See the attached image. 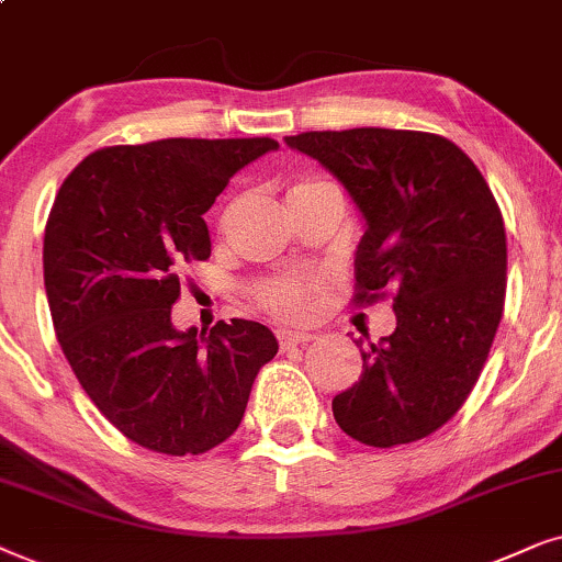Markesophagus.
I'll use <instances>...</instances> for the list:
<instances>
[{"instance_id":"1","label":"esophagus","mask_w":562,"mask_h":562,"mask_svg":"<svg viewBox=\"0 0 562 562\" xmlns=\"http://www.w3.org/2000/svg\"><path fill=\"white\" fill-rule=\"evenodd\" d=\"M277 339H280V347L285 349V351H290V349H295V347H301V344H308L313 336L311 334H293V331H282L280 336H277Z\"/></svg>"}]
</instances>
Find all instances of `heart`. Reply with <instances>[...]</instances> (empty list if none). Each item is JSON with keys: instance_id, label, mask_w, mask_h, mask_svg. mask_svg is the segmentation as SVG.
Here are the masks:
<instances>
[{"instance_id": "heart-1", "label": "heart", "mask_w": 562, "mask_h": 562, "mask_svg": "<svg viewBox=\"0 0 562 562\" xmlns=\"http://www.w3.org/2000/svg\"><path fill=\"white\" fill-rule=\"evenodd\" d=\"M324 187H334L328 179L321 177H301L288 187V200L297 198V194L324 190ZM318 290L316 277L308 274H285L272 277L257 285V301L269 316L280 321H303L311 313V297Z\"/></svg>"}]
</instances>
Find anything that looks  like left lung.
Segmentation results:
<instances>
[{"label": "left lung", "mask_w": 562, "mask_h": 562, "mask_svg": "<svg viewBox=\"0 0 562 562\" xmlns=\"http://www.w3.org/2000/svg\"><path fill=\"white\" fill-rule=\"evenodd\" d=\"M285 144L324 164L362 213L355 303L395 293V331L359 349L362 375L334 398L336 424L370 447L429 437L468 401L504 316L496 198L470 156L434 133L311 131Z\"/></svg>", "instance_id": "1"}]
</instances>
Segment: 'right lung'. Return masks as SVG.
Here are the masks:
<instances>
[{"label":"right lung","mask_w":562,"mask_h":562,"mask_svg":"<svg viewBox=\"0 0 562 562\" xmlns=\"http://www.w3.org/2000/svg\"><path fill=\"white\" fill-rule=\"evenodd\" d=\"M272 138L108 146L64 179L43 238L50 318L79 385L146 450L203 454L241 424L277 339L257 321L177 331L190 261L211 257L203 215Z\"/></svg>","instance_id":"obj_1"}]
</instances>
